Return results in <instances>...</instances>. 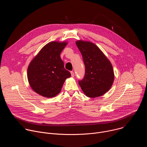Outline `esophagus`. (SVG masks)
<instances>
[{
	"label": "esophagus",
	"mask_w": 147,
	"mask_h": 147,
	"mask_svg": "<svg viewBox=\"0 0 147 147\" xmlns=\"http://www.w3.org/2000/svg\"><path fill=\"white\" fill-rule=\"evenodd\" d=\"M71 76L72 77H74V73L73 71H71Z\"/></svg>",
	"instance_id": "obj_1"
}]
</instances>
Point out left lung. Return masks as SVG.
Segmentation results:
<instances>
[{
    "label": "left lung",
    "mask_w": 147,
    "mask_h": 147,
    "mask_svg": "<svg viewBox=\"0 0 147 147\" xmlns=\"http://www.w3.org/2000/svg\"><path fill=\"white\" fill-rule=\"evenodd\" d=\"M76 44L86 67L84 78L78 81L79 86L87 96L92 98L100 96L110 90L114 81L111 62L91 42L78 40Z\"/></svg>",
    "instance_id": "8db88e82"
}]
</instances>
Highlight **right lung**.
Returning a JSON list of instances; mask_svg holds the SVG:
<instances>
[{
  "label": "right lung",
  "instance_id": "obj_1",
  "mask_svg": "<svg viewBox=\"0 0 147 147\" xmlns=\"http://www.w3.org/2000/svg\"><path fill=\"white\" fill-rule=\"evenodd\" d=\"M67 44V41L50 42L30 63L28 81L31 88L38 94L49 98L56 96L65 80L71 77L60 56Z\"/></svg>",
  "mask_w": 147,
  "mask_h": 147
}]
</instances>
